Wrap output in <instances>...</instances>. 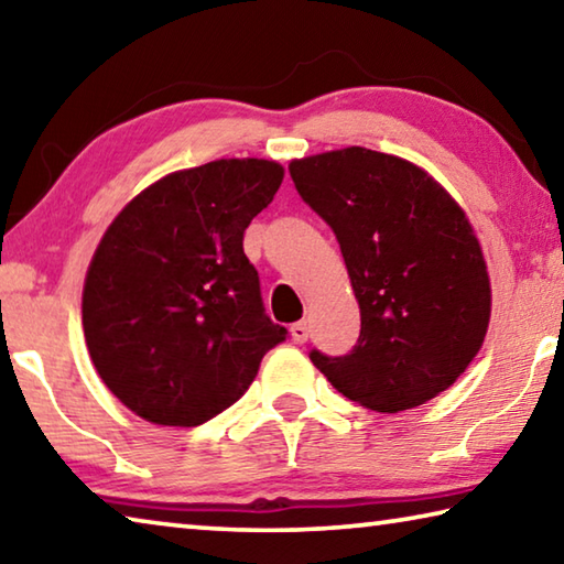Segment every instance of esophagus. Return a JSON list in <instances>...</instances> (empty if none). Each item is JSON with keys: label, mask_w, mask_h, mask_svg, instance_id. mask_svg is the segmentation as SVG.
<instances>
[{"label": "esophagus", "mask_w": 564, "mask_h": 564, "mask_svg": "<svg viewBox=\"0 0 564 564\" xmlns=\"http://www.w3.org/2000/svg\"><path fill=\"white\" fill-rule=\"evenodd\" d=\"M291 338H293V343H299V346H301V343L308 340V326H305L303 321L293 323V326H291Z\"/></svg>", "instance_id": "34e87169"}]
</instances>
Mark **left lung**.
Returning <instances> with one entry per match:
<instances>
[{
  "mask_svg": "<svg viewBox=\"0 0 564 564\" xmlns=\"http://www.w3.org/2000/svg\"><path fill=\"white\" fill-rule=\"evenodd\" d=\"M289 171L336 234L360 305L352 350H311L313 366L378 413L451 388L490 323L488 265L463 208L420 166L362 147L291 161Z\"/></svg>",
  "mask_w": 564,
  "mask_h": 564,
  "instance_id": "8db88e82",
  "label": "left lung"
}]
</instances>
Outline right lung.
Masks as SVG:
<instances>
[{"label":"right lung","instance_id":"1","mask_svg":"<svg viewBox=\"0 0 564 564\" xmlns=\"http://www.w3.org/2000/svg\"><path fill=\"white\" fill-rule=\"evenodd\" d=\"M281 181L275 161H208L159 178L107 228L84 281V338L104 383L139 417L206 423L289 336L265 316L243 253V231Z\"/></svg>","mask_w":564,"mask_h":564}]
</instances>
